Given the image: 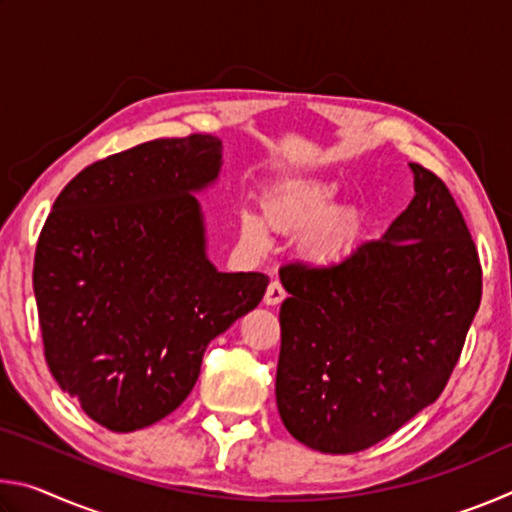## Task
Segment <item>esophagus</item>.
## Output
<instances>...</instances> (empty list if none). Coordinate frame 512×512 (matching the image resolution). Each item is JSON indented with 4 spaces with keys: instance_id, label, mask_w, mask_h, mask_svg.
I'll list each match as a JSON object with an SVG mask.
<instances>
[{
    "instance_id": "34e87169",
    "label": "esophagus",
    "mask_w": 512,
    "mask_h": 512,
    "mask_svg": "<svg viewBox=\"0 0 512 512\" xmlns=\"http://www.w3.org/2000/svg\"><path fill=\"white\" fill-rule=\"evenodd\" d=\"M287 298V291L282 289V284L277 282V280H273L271 284H268V289H266V296H264V302L266 305H280V302Z\"/></svg>"
}]
</instances>
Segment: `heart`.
Returning a JSON list of instances; mask_svg holds the SVG:
<instances>
[{"label": "heart", "instance_id": "b5f03b06", "mask_svg": "<svg viewBox=\"0 0 512 512\" xmlns=\"http://www.w3.org/2000/svg\"><path fill=\"white\" fill-rule=\"evenodd\" d=\"M334 185H291L282 189L266 203V223L277 232H300L316 228L318 223L334 212ZM266 223L259 216L241 214V237L257 250L268 246ZM359 235V219L352 212L334 214L311 235L309 248L316 255L334 259L341 257Z\"/></svg>", "mask_w": 512, "mask_h": 512}]
</instances>
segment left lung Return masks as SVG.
<instances>
[{"mask_svg": "<svg viewBox=\"0 0 512 512\" xmlns=\"http://www.w3.org/2000/svg\"><path fill=\"white\" fill-rule=\"evenodd\" d=\"M415 196L381 239L325 266L280 268L275 397L284 427L354 454L438 400L481 305V262L454 196L411 162Z\"/></svg>", "mask_w": 512, "mask_h": 512, "instance_id": "8db88e82", "label": "left lung"}]
</instances>
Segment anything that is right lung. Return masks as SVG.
Masks as SVG:
<instances>
[{
	"label": "right lung",
	"instance_id": "add662e5",
	"mask_svg": "<svg viewBox=\"0 0 512 512\" xmlns=\"http://www.w3.org/2000/svg\"><path fill=\"white\" fill-rule=\"evenodd\" d=\"M221 140L144 142L85 167L42 225L33 291L51 375L94 422L135 431L187 400L207 343L259 305L264 273H219L194 192Z\"/></svg>",
	"mask_w": 512,
	"mask_h": 512
}]
</instances>
